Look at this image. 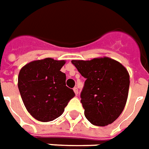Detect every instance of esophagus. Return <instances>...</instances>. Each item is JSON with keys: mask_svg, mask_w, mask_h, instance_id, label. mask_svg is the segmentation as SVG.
Here are the masks:
<instances>
[{"mask_svg": "<svg viewBox=\"0 0 149 149\" xmlns=\"http://www.w3.org/2000/svg\"><path fill=\"white\" fill-rule=\"evenodd\" d=\"M73 91H74L75 94H76V95H77L78 93H79V91H78V89L77 88V87H74V88H73Z\"/></svg>", "mask_w": 149, "mask_h": 149, "instance_id": "obj_1", "label": "esophagus"}]
</instances>
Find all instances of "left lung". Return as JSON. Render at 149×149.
Returning <instances> with one entry per match:
<instances>
[{
    "mask_svg": "<svg viewBox=\"0 0 149 149\" xmlns=\"http://www.w3.org/2000/svg\"><path fill=\"white\" fill-rule=\"evenodd\" d=\"M72 63L86 79L81 93L86 118L95 126L112 123L127 102L130 85L127 70L109 57L72 60Z\"/></svg>",
    "mask_w": 149,
    "mask_h": 149,
    "instance_id": "left-lung-1",
    "label": "left lung"
}]
</instances>
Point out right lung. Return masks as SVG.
<instances>
[{
    "mask_svg": "<svg viewBox=\"0 0 149 149\" xmlns=\"http://www.w3.org/2000/svg\"><path fill=\"white\" fill-rule=\"evenodd\" d=\"M65 60L52 58L35 60L19 72L17 86L27 111L35 119L50 122L60 117L75 96L66 86V75L60 71Z\"/></svg>",
    "mask_w": 149,
    "mask_h": 149,
    "instance_id": "obj_1",
    "label": "right lung"
}]
</instances>
